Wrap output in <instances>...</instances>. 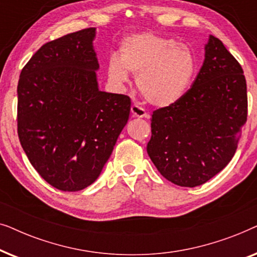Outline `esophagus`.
Instances as JSON below:
<instances>
[{"mask_svg":"<svg viewBox=\"0 0 257 257\" xmlns=\"http://www.w3.org/2000/svg\"><path fill=\"white\" fill-rule=\"evenodd\" d=\"M131 114L132 117H136V118H146L147 115H149L142 106H139V105L137 104H133L131 106Z\"/></svg>","mask_w":257,"mask_h":257,"instance_id":"esophagus-1","label":"esophagus"}]
</instances>
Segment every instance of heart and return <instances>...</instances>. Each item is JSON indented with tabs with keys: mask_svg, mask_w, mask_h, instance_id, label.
<instances>
[{
	"mask_svg": "<svg viewBox=\"0 0 257 257\" xmlns=\"http://www.w3.org/2000/svg\"><path fill=\"white\" fill-rule=\"evenodd\" d=\"M107 76L115 86L137 75V86L152 105L165 107L181 99L191 85L196 69L192 49L174 38L153 33L126 37L119 48V57L107 61Z\"/></svg>",
	"mask_w": 257,
	"mask_h": 257,
	"instance_id": "1",
	"label": "heart"
}]
</instances>
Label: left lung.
I'll return each instance as SVG.
<instances>
[{
  "label": "left lung",
  "instance_id": "left-lung-1",
  "mask_svg": "<svg viewBox=\"0 0 257 257\" xmlns=\"http://www.w3.org/2000/svg\"><path fill=\"white\" fill-rule=\"evenodd\" d=\"M205 62L180 100L153 111L147 153L168 181L195 187L227 166L247 121V84L240 63L210 36Z\"/></svg>",
  "mask_w": 257,
  "mask_h": 257
}]
</instances>
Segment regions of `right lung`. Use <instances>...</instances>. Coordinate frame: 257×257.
Segmentation results:
<instances>
[{"label": "right lung", "mask_w": 257, "mask_h": 257, "mask_svg": "<svg viewBox=\"0 0 257 257\" xmlns=\"http://www.w3.org/2000/svg\"><path fill=\"white\" fill-rule=\"evenodd\" d=\"M94 28L42 45L17 85V133L30 164L52 187L93 184L127 122L131 99L98 90Z\"/></svg>", "instance_id": "add662e5"}]
</instances>
